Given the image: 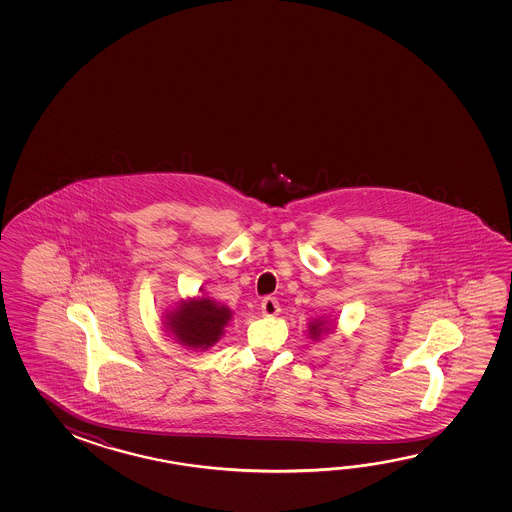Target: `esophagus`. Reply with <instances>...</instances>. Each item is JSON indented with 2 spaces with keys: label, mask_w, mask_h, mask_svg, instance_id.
I'll use <instances>...</instances> for the list:
<instances>
[{
  "label": "esophagus",
  "mask_w": 512,
  "mask_h": 512,
  "mask_svg": "<svg viewBox=\"0 0 512 512\" xmlns=\"http://www.w3.org/2000/svg\"><path fill=\"white\" fill-rule=\"evenodd\" d=\"M260 310H262L264 316H277L278 312H280V305H278L277 298H273V296L264 298L262 303H260Z\"/></svg>",
  "instance_id": "34e87169"
}]
</instances>
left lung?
Here are the masks:
<instances>
[{"label":"left lung","instance_id":"1","mask_svg":"<svg viewBox=\"0 0 512 512\" xmlns=\"http://www.w3.org/2000/svg\"><path fill=\"white\" fill-rule=\"evenodd\" d=\"M310 336L314 337V339H316V337L319 336V334H321V332H323V330H325V327H323V323H312V325H310ZM328 330V328H327ZM327 330H325V332H327Z\"/></svg>","mask_w":512,"mask_h":512}]
</instances>
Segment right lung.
<instances>
[{"instance_id":"obj_1","label":"right lung","mask_w":512,"mask_h":512,"mask_svg":"<svg viewBox=\"0 0 512 512\" xmlns=\"http://www.w3.org/2000/svg\"><path fill=\"white\" fill-rule=\"evenodd\" d=\"M230 321V310L198 298L194 302L180 303V307L168 316V327L180 343L189 348H209L223 336V328Z\"/></svg>"}]
</instances>
